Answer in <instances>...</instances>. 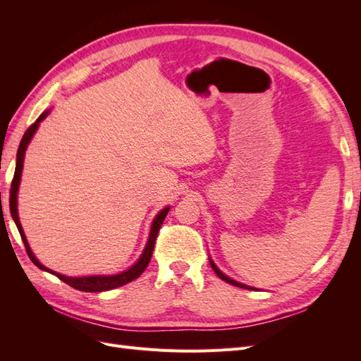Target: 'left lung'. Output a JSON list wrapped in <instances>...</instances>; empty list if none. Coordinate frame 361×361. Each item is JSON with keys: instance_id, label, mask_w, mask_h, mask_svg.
<instances>
[{"instance_id": "obj_1", "label": "left lung", "mask_w": 361, "mask_h": 361, "mask_svg": "<svg viewBox=\"0 0 361 361\" xmlns=\"http://www.w3.org/2000/svg\"><path fill=\"white\" fill-rule=\"evenodd\" d=\"M211 267H212V269L215 271V274L220 277L221 280H224V281H227V283H231V285H233V286H238V288H244V289H253V288H250V286H245V285H241V283H238V281H235V280H232V279H228L227 276H224L223 272L218 269L215 265H214V262L211 260Z\"/></svg>"}]
</instances>
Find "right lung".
<instances>
[{
	"mask_svg": "<svg viewBox=\"0 0 361 361\" xmlns=\"http://www.w3.org/2000/svg\"><path fill=\"white\" fill-rule=\"evenodd\" d=\"M49 111H45L42 113L39 116V118L36 120L35 123H32L27 130L25 134L23 137V140H20V145H19V149H18V155H16V169H15V176H13V180H12V187H10V214H12L13 220L16 223V227L18 231L20 233V238H23V243L25 245V250H27V255L28 257L31 259L32 264H35L37 268L43 269V271H48L51 272V274H54L56 277H59L61 281L66 283V285L72 286L73 289H78V290H82V292H104V290H111V289H116V288H120L126 285V283L135 280L137 277H140L141 274H143L145 269L147 268L149 262L152 259V253H154V247H155V241H157V236H158V232L161 228V224L162 221L166 220V215L169 212L170 207H166V209H162L157 216L154 223H152V228H150V235H149V241H147V245L143 251V255H141V257L138 259L137 264L134 267H130L128 271L125 272H120V274H116V276H92V277H66V276H61L59 274V272H54L51 269H48L47 267H43L40 262L35 257V255H32V251L30 250V245L27 243V238L24 235V231H23V226H20L19 223V216H18V209H16V203H18V188H19V182H20V173H23V166H24V155H25V149L30 143V140L32 138V135H35L36 129L39 126V123L42 122L43 118H45L48 116Z\"/></svg>",
	"mask_w": 361,
	"mask_h": 361,
	"instance_id": "right-lung-1",
	"label": "right lung"
}]
</instances>
